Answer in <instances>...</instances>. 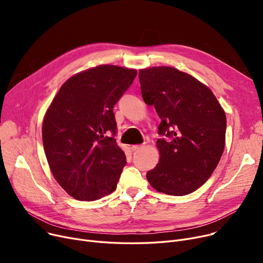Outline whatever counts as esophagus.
<instances>
[{"label":"esophagus","mask_w":263,"mask_h":263,"mask_svg":"<svg viewBox=\"0 0 263 263\" xmlns=\"http://www.w3.org/2000/svg\"><path fill=\"white\" fill-rule=\"evenodd\" d=\"M141 148H143V145H133L131 147V150L132 151H137V150H140Z\"/></svg>","instance_id":"34e87169"}]
</instances>
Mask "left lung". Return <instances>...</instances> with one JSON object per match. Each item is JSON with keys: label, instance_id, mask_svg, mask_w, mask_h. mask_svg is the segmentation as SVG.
Here are the masks:
<instances>
[{"label": "left lung", "instance_id": "obj_1", "mask_svg": "<svg viewBox=\"0 0 263 263\" xmlns=\"http://www.w3.org/2000/svg\"><path fill=\"white\" fill-rule=\"evenodd\" d=\"M146 104L161 123L160 161L147 173L149 183L167 195L184 196L200 187L222 158L226 115L213 92L192 76L172 67L140 70Z\"/></svg>", "mask_w": 263, "mask_h": 263}]
</instances>
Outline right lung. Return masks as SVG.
<instances>
[{
    "label": "right lung",
    "mask_w": 263,
    "mask_h": 263,
    "mask_svg": "<svg viewBox=\"0 0 263 263\" xmlns=\"http://www.w3.org/2000/svg\"><path fill=\"white\" fill-rule=\"evenodd\" d=\"M137 72L101 65L62 85L47 110L43 143L51 172L78 200L92 201L114 192L127 164L117 145L114 105Z\"/></svg>",
    "instance_id": "add662e5"
}]
</instances>
